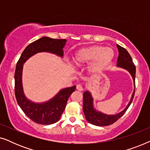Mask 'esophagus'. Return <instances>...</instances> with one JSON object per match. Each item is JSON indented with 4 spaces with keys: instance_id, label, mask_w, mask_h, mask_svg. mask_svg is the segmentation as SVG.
Wrapping results in <instances>:
<instances>
[{
    "instance_id": "34e87169",
    "label": "esophagus",
    "mask_w": 150,
    "mask_h": 150,
    "mask_svg": "<svg viewBox=\"0 0 150 150\" xmlns=\"http://www.w3.org/2000/svg\"><path fill=\"white\" fill-rule=\"evenodd\" d=\"M76 89L79 90L80 91H82L84 89L83 85H81V84H79V85H76Z\"/></svg>"
}]
</instances>
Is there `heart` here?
I'll return each instance as SVG.
<instances>
[{
	"label": "heart",
	"instance_id": "obj_1",
	"mask_svg": "<svg viewBox=\"0 0 150 150\" xmlns=\"http://www.w3.org/2000/svg\"><path fill=\"white\" fill-rule=\"evenodd\" d=\"M114 57V51L110 48L101 46H91L78 51L74 60L78 65L93 61L91 69L93 72H99L106 68L111 62Z\"/></svg>",
	"mask_w": 150,
	"mask_h": 150
}]
</instances>
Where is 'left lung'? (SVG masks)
Returning <instances> with one entry per match:
<instances>
[{
	"instance_id": "1",
	"label": "left lung",
	"mask_w": 150,
	"mask_h": 150,
	"mask_svg": "<svg viewBox=\"0 0 150 150\" xmlns=\"http://www.w3.org/2000/svg\"><path fill=\"white\" fill-rule=\"evenodd\" d=\"M119 50V57L117 58V65L119 67L126 69L131 74L134 81L135 87V76H136V67L133 63L132 57L129 54L128 51L120 45H117ZM135 89L132 93V98L130 102L126 106V108L120 113L115 115H107L102 112L96 111L93 108V99L89 92L85 91L83 94V112L85 114L86 120L90 124L98 126H109L117 122L123 115H124L128 109L129 106L132 103L133 98L134 96Z\"/></svg>"
}]
</instances>
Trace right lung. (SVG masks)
<instances>
[{"instance_id":"1","label":"right lung","mask_w":150,"mask_h":150,"mask_svg":"<svg viewBox=\"0 0 150 150\" xmlns=\"http://www.w3.org/2000/svg\"><path fill=\"white\" fill-rule=\"evenodd\" d=\"M65 40L44 37L32 42L24 49L16 67L15 96L18 105L28 117L39 124L50 125L58 122L64 111L67 100L76 86L62 89L53 99L43 104H35L26 98L22 91V71L23 63L30 57L40 52H49L63 57Z\"/></svg>"}]
</instances>
